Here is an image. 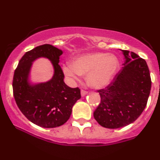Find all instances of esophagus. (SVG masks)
I'll use <instances>...</instances> for the list:
<instances>
[{
	"mask_svg": "<svg viewBox=\"0 0 160 160\" xmlns=\"http://www.w3.org/2000/svg\"><path fill=\"white\" fill-rule=\"evenodd\" d=\"M80 94H81V96L83 97V96H85L86 94H87V92L85 91V90H82V89L81 92H80Z\"/></svg>",
	"mask_w": 160,
	"mask_h": 160,
	"instance_id": "1",
	"label": "esophagus"
}]
</instances>
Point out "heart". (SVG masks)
Here are the masks:
<instances>
[{
  "label": "heart",
  "mask_w": 160,
  "mask_h": 160,
  "mask_svg": "<svg viewBox=\"0 0 160 160\" xmlns=\"http://www.w3.org/2000/svg\"><path fill=\"white\" fill-rule=\"evenodd\" d=\"M119 62L111 54L89 52L74 57L71 65H62V72L67 78L77 80L80 74H86V81L91 87L100 89L110 83L117 72Z\"/></svg>",
  "instance_id": "b5f03b06"
}]
</instances>
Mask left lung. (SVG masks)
I'll return each instance as SVG.
<instances>
[{"instance_id": "1", "label": "left lung", "mask_w": 160, "mask_h": 160, "mask_svg": "<svg viewBox=\"0 0 160 160\" xmlns=\"http://www.w3.org/2000/svg\"><path fill=\"white\" fill-rule=\"evenodd\" d=\"M122 52L123 67L105 89L98 90L101 103L93 115L104 128L132 123L144 110L150 92L151 79L146 61L133 52Z\"/></svg>"}]
</instances>
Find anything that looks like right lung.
Returning <instances> with one entry per match:
<instances>
[{"mask_svg": "<svg viewBox=\"0 0 160 160\" xmlns=\"http://www.w3.org/2000/svg\"><path fill=\"white\" fill-rule=\"evenodd\" d=\"M62 50L50 44L37 47L25 52L15 70L12 90L16 104L31 122L43 128H56L67 122L72 108L81 98L79 88H71L64 82V74L58 65ZM43 57L51 62L54 74L49 82H29L32 62Z\"/></svg>", "mask_w": 160, "mask_h": 160, "instance_id": "add662e5", "label": "right lung"}]
</instances>
